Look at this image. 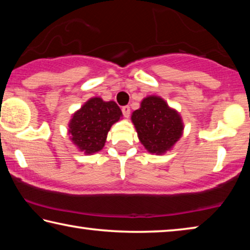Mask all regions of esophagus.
Masks as SVG:
<instances>
[{
    "label": "esophagus",
    "instance_id": "obj_1",
    "mask_svg": "<svg viewBox=\"0 0 250 250\" xmlns=\"http://www.w3.org/2000/svg\"><path fill=\"white\" fill-rule=\"evenodd\" d=\"M122 113H124V116L125 118H129V116H130V107H129V105H125V107H122Z\"/></svg>",
    "mask_w": 250,
    "mask_h": 250
}]
</instances>
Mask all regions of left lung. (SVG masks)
<instances>
[{
	"label": "left lung",
	"mask_w": 250,
	"mask_h": 250,
	"mask_svg": "<svg viewBox=\"0 0 250 250\" xmlns=\"http://www.w3.org/2000/svg\"><path fill=\"white\" fill-rule=\"evenodd\" d=\"M139 140L150 153L164 154L183 134L180 113L159 96H149L131 116Z\"/></svg>",
	"instance_id": "1"
}]
</instances>
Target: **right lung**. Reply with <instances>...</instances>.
Segmentation results:
<instances>
[{
  "mask_svg": "<svg viewBox=\"0 0 250 250\" xmlns=\"http://www.w3.org/2000/svg\"><path fill=\"white\" fill-rule=\"evenodd\" d=\"M122 112L115 101L94 97L76 111L69 121L70 140L84 154L99 152L104 146L107 134Z\"/></svg>",
  "mask_w": 250,
  "mask_h": 250,
  "instance_id": "add662e5",
  "label": "right lung"
}]
</instances>
